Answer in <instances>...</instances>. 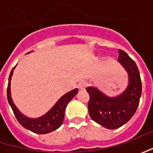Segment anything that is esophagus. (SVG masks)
Instances as JSON below:
<instances>
[{"mask_svg": "<svg viewBox=\"0 0 153 153\" xmlns=\"http://www.w3.org/2000/svg\"><path fill=\"white\" fill-rule=\"evenodd\" d=\"M86 86H87V82L83 81V82H79V83H78L77 88H78L79 89H81V90H82V89H84V88H85Z\"/></svg>", "mask_w": 153, "mask_h": 153, "instance_id": "obj_1", "label": "esophagus"}]
</instances>
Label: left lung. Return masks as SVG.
Returning a JSON list of instances; mask_svg holds the SVG:
<instances>
[{
  "instance_id": "1",
  "label": "left lung",
  "mask_w": 153,
  "mask_h": 153,
  "mask_svg": "<svg viewBox=\"0 0 153 153\" xmlns=\"http://www.w3.org/2000/svg\"><path fill=\"white\" fill-rule=\"evenodd\" d=\"M117 61L128 76L127 88L115 97H110L95 87L86 88L89 94L88 113L93 120L109 129L118 128L132 117L141 96V80L138 67L124 51L118 49Z\"/></svg>"
}]
</instances>
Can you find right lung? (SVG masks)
<instances>
[{
    "label": "right lung",
    "mask_w": 153,
    "mask_h": 153,
    "mask_svg": "<svg viewBox=\"0 0 153 153\" xmlns=\"http://www.w3.org/2000/svg\"><path fill=\"white\" fill-rule=\"evenodd\" d=\"M16 67V66H15ZM15 67L13 68L11 73L9 75L8 86H7V100L9 105L13 111L15 117L19 123L24 128H25L28 130H30L32 132L39 134H44L48 133L53 132L61 126L65 117V111L67 104L74 96L78 93V89L75 88L71 91L68 92L67 94H64L52 108L43 116L37 117V118H30L28 117L25 115H24L13 103V100L11 96V79L12 76L13 74V70Z\"/></svg>",
    "instance_id": "right-lung-1"
}]
</instances>
